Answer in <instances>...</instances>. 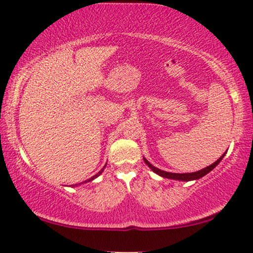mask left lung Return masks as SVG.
<instances>
[{
  "mask_svg": "<svg viewBox=\"0 0 253 253\" xmlns=\"http://www.w3.org/2000/svg\"><path fill=\"white\" fill-rule=\"evenodd\" d=\"M224 156H225V153L223 154V156H221L219 159H218L216 163H213L212 165H210V166H208V167H206V168H203V169H201V170H199V171H195V172H188V174H174V172H167V171H164V170H160V169H158V168H156L154 167V166H152L151 165L148 160L146 159H144V161H145V164L149 166V167L152 169V170L156 172V174H158V175H160V176H163V177H165V178H170V179H177V180H193V179H199V178H201V177H203L205 175H207L208 174L209 171H211L212 170V169L216 167V166L220 163L221 161V159H223L224 158Z\"/></svg>",
  "mask_w": 253,
  "mask_h": 253,
  "instance_id": "obj_1",
  "label": "left lung"
}]
</instances>
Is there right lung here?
<instances>
[{
  "label": "right lung",
  "mask_w": 253,
  "mask_h": 253,
  "mask_svg": "<svg viewBox=\"0 0 253 253\" xmlns=\"http://www.w3.org/2000/svg\"><path fill=\"white\" fill-rule=\"evenodd\" d=\"M104 167H105V166H104ZM104 167H103L102 169H101V170H100L99 172H97V174H96V175H94L93 177H90V178H89V179H87V180H85V182H84V183H87V182H90V180H92V179H94V178H96V177H97V176H99L100 174H102V171H103V169H104ZM75 185H77V184H75ZM75 185H74V186H75ZM71 186H73V185H71Z\"/></svg>",
  "instance_id": "right-lung-1"
}]
</instances>
